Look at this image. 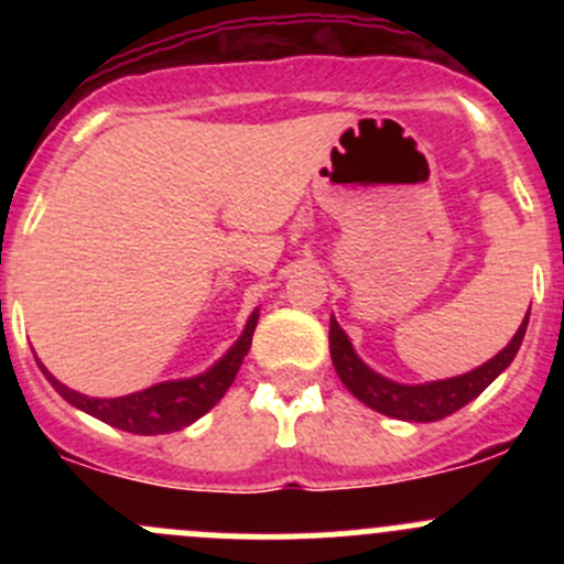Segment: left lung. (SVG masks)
<instances>
[{"label":"left lung","mask_w":564,"mask_h":564,"mask_svg":"<svg viewBox=\"0 0 564 564\" xmlns=\"http://www.w3.org/2000/svg\"><path fill=\"white\" fill-rule=\"evenodd\" d=\"M527 324L529 311L521 327L510 338V344L499 355H494L491 360L482 362V366L471 368V371L460 373V377L436 379V382L423 384L392 382V379L373 371L368 362L360 360V355L351 346L349 335L340 329L335 316H329V355H333L335 373H338L340 382L346 384V390L357 401L388 414V417L409 420V423H434V420L447 417V414L458 412L460 406L475 401L513 362L516 351L521 349V340H524Z\"/></svg>","instance_id":"8db88e82"}]
</instances>
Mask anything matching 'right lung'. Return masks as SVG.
Returning <instances> with one entry per match:
<instances>
[{
  "label": "right lung",
  "mask_w": 564,
  "mask_h": 564,
  "mask_svg": "<svg viewBox=\"0 0 564 564\" xmlns=\"http://www.w3.org/2000/svg\"><path fill=\"white\" fill-rule=\"evenodd\" d=\"M256 322H259V308L248 316L246 329L240 338L231 344V349L220 357L215 366H209L204 373L187 379H172V382L152 384V388L130 392V395L119 398H93L84 392L70 390L62 384L59 379L51 377L48 368L37 360L40 371L48 379L51 388L59 392L70 406L82 409V412L93 414V417L104 420L119 431H130V434L155 436V434H172V431L185 429V425L196 423L202 414H207L226 390L235 382L237 371H240L242 360H246L250 340H253Z\"/></svg>",
  "instance_id": "obj_1"
}]
</instances>
